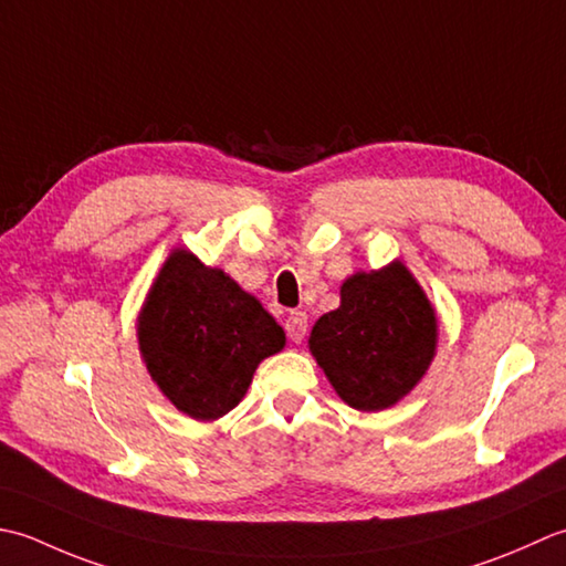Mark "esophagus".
Listing matches in <instances>:
<instances>
[{"instance_id":"34e87169","label":"esophagus","mask_w":566,"mask_h":566,"mask_svg":"<svg viewBox=\"0 0 566 566\" xmlns=\"http://www.w3.org/2000/svg\"><path fill=\"white\" fill-rule=\"evenodd\" d=\"M285 334L291 337V342L300 344L305 339L307 334V315L300 313V310H295V313H291L285 317Z\"/></svg>"}]
</instances>
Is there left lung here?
I'll use <instances>...</instances> for the list:
<instances>
[{
  "mask_svg": "<svg viewBox=\"0 0 566 566\" xmlns=\"http://www.w3.org/2000/svg\"><path fill=\"white\" fill-rule=\"evenodd\" d=\"M310 332V352L347 406L378 412L408 396L437 349V315L400 261L354 273Z\"/></svg>",
  "mask_w": 566,
  "mask_h": 566,
  "instance_id": "obj_1",
  "label": "left lung"
}]
</instances>
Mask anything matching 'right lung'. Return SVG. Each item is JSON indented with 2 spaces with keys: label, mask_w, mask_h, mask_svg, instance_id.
<instances>
[{
  "label": "right lung",
  "mask_w": 566,
  "mask_h": 566,
  "mask_svg": "<svg viewBox=\"0 0 566 566\" xmlns=\"http://www.w3.org/2000/svg\"><path fill=\"white\" fill-rule=\"evenodd\" d=\"M138 349L164 396L192 420L222 418L256 366L285 347V332L222 269L176 249L138 313Z\"/></svg>",
  "instance_id": "1"
}]
</instances>
